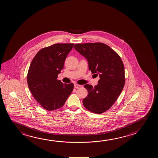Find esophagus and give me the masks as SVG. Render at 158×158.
Here are the masks:
<instances>
[{
  "label": "esophagus",
  "mask_w": 158,
  "mask_h": 158,
  "mask_svg": "<svg viewBox=\"0 0 158 158\" xmlns=\"http://www.w3.org/2000/svg\"><path fill=\"white\" fill-rule=\"evenodd\" d=\"M80 86H81V85H78V84H75L74 85V88H76V89L79 88V87H80Z\"/></svg>",
  "instance_id": "1"
}]
</instances>
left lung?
I'll return each instance as SVG.
<instances>
[{
	"label": "left lung",
	"instance_id": "left-lung-1",
	"mask_svg": "<svg viewBox=\"0 0 158 158\" xmlns=\"http://www.w3.org/2000/svg\"><path fill=\"white\" fill-rule=\"evenodd\" d=\"M74 48L86 59L92 73L98 75L96 86L85 84L87 96L82 100L87 110L96 114L105 112L114 104L123 90L124 67L121 57L102 43L76 44Z\"/></svg>",
	"mask_w": 158,
	"mask_h": 158
}]
</instances>
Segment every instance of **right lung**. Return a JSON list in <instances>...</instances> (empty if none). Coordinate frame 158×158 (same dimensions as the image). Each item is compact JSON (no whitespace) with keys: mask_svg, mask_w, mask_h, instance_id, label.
<instances>
[{"mask_svg":"<svg viewBox=\"0 0 158 158\" xmlns=\"http://www.w3.org/2000/svg\"><path fill=\"white\" fill-rule=\"evenodd\" d=\"M73 44H57L38 52L27 76L29 89L37 102L48 111L61 108L73 91L74 85L57 80Z\"/></svg>","mask_w":158,"mask_h":158,"instance_id":"add662e5","label":"right lung"}]
</instances>
